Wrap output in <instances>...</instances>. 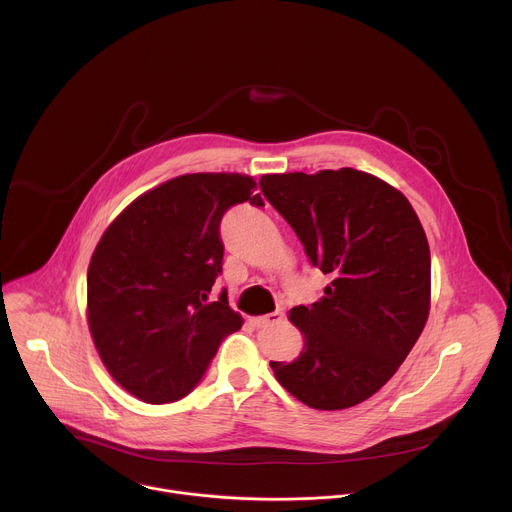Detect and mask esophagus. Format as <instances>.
Masks as SVG:
<instances>
[{
  "label": "esophagus",
  "instance_id": "obj_1",
  "mask_svg": "<svg viewBox=\"0 0 512 512\" xmlns=\"http://www.w3.org/2000/svg\"><path fill=\"white\" fill-rule=\"evenodd\" d=\"M283 320V312H271L267 316H259V318H253V324L257 328H267V326H275Z\"/></svg>",
  "mask_w": 512,
  "mask_h": 512
}]
</instances>
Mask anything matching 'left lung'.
Masks as SVG:
<instances>
[{"label":"left lung","instance_id":"left-lung-1","mask_svg":"<svg viewBox=\"0 0 512 512\" xmlns=\"http://www.w3.org/2000/svg\"><path fill=\"white\" fill-rule=\"evenodd\" d=\"M261 192L300 237L330 285L289 310L300 356L271 362L275 379L320 411L373 397L417 342L431 300V257L411 202L385 180L352 170L265 174Z\"/></svg>","mask_w":512,"mask_h":512}]
</instances>
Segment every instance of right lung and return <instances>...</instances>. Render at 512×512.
<instances>
[{
    "mask_svg": "<svg viewBox=\"0 0 512 512\" xmlns=\"http://www.w3.org/2000/svg\"><path fill=\"white\" fill-rule=\"evenodd\" d=\"M263 206L247 174L172 178L137 196L99 239L87 271V320L109 375L133 397L172 403L202 379L225 336L243 326L227 291L208 302L223 271V214Z\"/></svg>",
    "mask_w": 512,
    "mask_h": 512,
    "instance_id": "right-lung-1",
    "label": "right lung"
}]
</instances>
